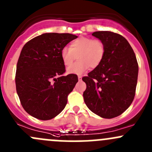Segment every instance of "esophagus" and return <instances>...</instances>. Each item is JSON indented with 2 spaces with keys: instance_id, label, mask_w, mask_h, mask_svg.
<instances>
[{
  "instance_id": "1",
  "label": "esophagus",
  "mask_w": 152,
  "mask_h": 152,
  "mask_svg": "<svg viewBox=\"0 0 152 152\" xmlns=\"http://www.w3.org/2000/svg\"><path fill=\"white\" fill-rule=\"evenodd\" d=\"M78 79H79V81H81V80H82V76H78Z\"/></svg>"
}]
</instances>
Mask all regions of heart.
<instances>
[{
    "mask_svg": "<svg viewBox=\"0 0 152 152\" xmlns=\"http://www.w3.org/2000/svg\"><path fill=\"white\" fill-rule=\"evenodd\" d=\"M105 53L104 44L100 39L90 37H81L70 43V48L65 47L61 50V58L65 66L73 65L78 56L79 62L69 67L67 73L80 75L85 73L89 67H98L102 62Z\"/></svg>",
    "mask_w": 152,
    "mask_h": 152,
    "instance_id": "heart-1",
    "label": "heart"
}]
</instances>
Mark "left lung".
Masks as SVG:
<instances>
[{
  "label": "left lung",
  "mask_w": 152,
  "mask_h": 152,
  "mask_svg": "<svg viewBox=\"0 0 152 152\" xmlns=\"http://www.w3.org/2000/svg\"><path fill=\"white\" fill-rule=\"evenodd\" d=\"M104 42L100 65L84 76V100L95 114L113 118L129 108L135 96L138 64L132 48L121 35L107 31L92 34Z\"/></svg>",
  "instance_id": "1"
}]
</instances>
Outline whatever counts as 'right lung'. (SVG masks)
Wrapping results in <instances>:
<instances>
[{"instance_id":"add662e5","label":"right lung","mask_w":152,"mask_h":152,"mask_svg":"<svg viewBox=\"0 0 152 152\" xmlns=\"http://www.w3.org/2000/svg\"><path fill=\"white\" fill-rule=\"evenodd\" d=\"M77 37L71 34L45 33L23 48L17 64L15 84L21 104L30 115L50 120L65 107L78 76H63L65 67L61 50Z\"/></svg>"}]
</instances>
